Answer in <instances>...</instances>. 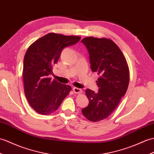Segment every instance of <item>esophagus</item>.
I'll use <instances>...</instances> for the list:
<instances>
[{
	"label": "esophagus",
	"mask_w": 154,
	"mask_h": 154,
	"mask_svg": "<svg viewBox=\"0 0 154 154\" xmlns=\"http://www.w3.org/2000/svg\"><path fill=\"white\" fill-rule=\"evenodd\" d=\"M73 92L75 94H79V93H81V92H83V91H82L81 88H77V87H74L73 88Z\"/></svg>",
	"instance_id": "esophagus-1"
}]
</instances>
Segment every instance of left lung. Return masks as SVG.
Masks as SVG:
<instances>
[{
	"label": "left lung",
	"instance_id": "1",
	"mask_svg": "<svg viewBox=\"0 0 154 154\" xmlns=\"http://www.w3.org/2000/svg\"><path fill=\"white\" fill-rule=\"evenodd\" d=\"M81 42L88 49L92 71L99 75L97 93L88 88L85 91L89 103L82 113L88 120L97 122L109 116L125 94L129 69L123 54L111 39L88 37Z\"/></svg>",
	"mask_w": 154,
	"mask_h": 154
}]
</instances>
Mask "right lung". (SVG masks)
I'll use <instances>...</instances> for the list:
<instances>
[{
    "label": "right lung",
    "instance_id": "1",
    "mask_svg": "<svg viewBox=\"0 0 154 154\" xmlns=\"http://www.w3.org/2000/svg\"><path fill=\"white\" fill-rule=\"evenodd\" d=\"M81 37L50 33L31 44L25 54L23 67L24 92L33 109L49 115L59 108L71 91L69 85L49 78L62 50L77 43Z\"/></svg>",
    "mask_w": 154,
    "mask_h": 154
}]
</instances>
